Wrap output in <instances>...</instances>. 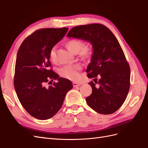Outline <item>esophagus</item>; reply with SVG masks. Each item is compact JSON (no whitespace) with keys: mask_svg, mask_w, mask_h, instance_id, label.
Wrapping results in <instances>:
<instances>
[{"mask_svg":"<svg viewBox=\"0 0 148 148\" xmlns=\"http://www.w3.org/2000/svg\"><path fill=\"white\" fill-rule=\"evenodd\" d=\"M80 85H81V84H80V83H75V82L73 83V87H78V86H79Z\"/></svg>","mask_w":148,"mask_h":148,"instance_id":"1","label":"esophagus"}]
</instances>
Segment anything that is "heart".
Instances as JSON below:
<instances>
[{"instance_id": "obj_1", "label": "heart", "mask_w": 148, "mask_h": 148, "mask_svg": "<svg viewBox=\"0 0 148 148\" xmlns=\"http://www.w3.org/2000/svg\"><path fill=\"white\" fill-rule=\"evenodd\" d=\"M67 49L73 53H77L81 51L82 55L84 57H88L91 55V49L89 47H83L84 44L77 39H71L66 43ZM56 49L53 47L49 53V58L52 62L56 60ZM82 69V66L79 64L68 65L62 67L59 70V73L62 77L75 81L79 77V71Z\"/></svg>"}]
</instances>
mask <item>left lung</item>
<instances>
[{"mask_svg":"<svg viewBox=\"0 0 148 148\" xmlns=\"http://www.w3.org/2000/svg\"><path fill=\"white\" fill-rule=\"evenodd\" d=\"M67 37L92 44L93 52L86 72L88 78L99 79L98 86L92 82L89 83L92 91L86 98L88 105L99 114L114 113L123 104L130 86V69L117 39L109 28L99 23L75 26Z\"/></svg>","mask_w":148,"mask_h":148,"instance_id":"obj_1","label":"left lung"}]
</instances>
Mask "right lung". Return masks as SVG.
Segmentation results:
<instances>
[{
  "instance_id": "1",
  "label": "right lung",
  "mask_w": 148,
  "mask_h": 148,
  "mask_svg": "<svg viewBox=\"0 0 148 148\" xmlns=\"http://www.w3.org/2000/svg\"><path fill=\"white\" fill-rule=\"evenodd\" d=\"M67 31L68 28L38 29L24 40L17 52L15 91L26 112L39 120L54 116L62 106L66 94L73 88L70 80L59 77L49 69L51 49ZM53 79L58 82L46 87L45 83Z\"/></svg>"
}]
</instances>
